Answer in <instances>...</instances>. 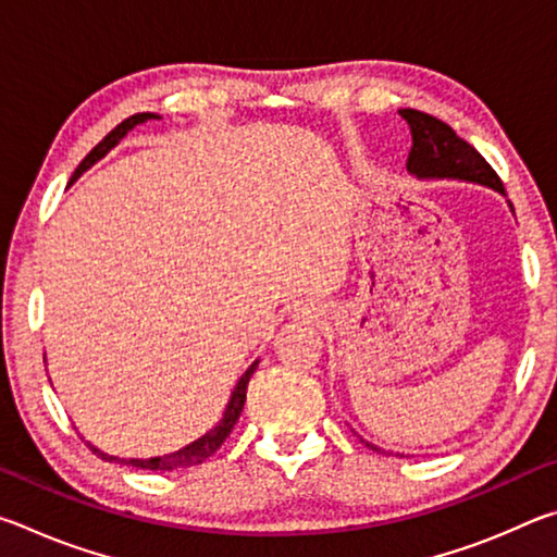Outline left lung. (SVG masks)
<instances>
[{
	"instance_id": "left-lung-1",
	"label": "left lung",
	"mask_w": 557,
	"mask_h": 557,
	"mask_svg": "<svg viewBox=\"0 0 557 557\" xmlns=\"http://www.w3.org/2000/svg\"><path fill=\"white\" fill-rule=\"evenodd\" d=\"M403 120L410 125L412 147L408 154V172L418 178H459V182H471L494 188L504 194V184L492 164L476 152L474 147L465 139L457 137V132L445 122L428 115L420 110H398ZM511 206V201H508ZM513 211V206H511ZM366 442V440H361ZM366 447L381 451V447L366 442Z\"/></svg>"
}]
</instances>
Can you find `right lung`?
<instances>
[{
	"label": "right lung",
	"instance_id": "obj_1",
	"mask_svg": "<svg viewBox=\"0 0 557 557\" xmlns=\"http://www.w3.org/2000/svg\"><path fill=\"white\" fill-rule=\"evenodd\" d=\"M157 117H159V115H154V112H137V115L122 120L120 125L110 132V135L102 137V143H98L96 147L90 149V154H88L86 159H83V162L78 164V169H75V172H73L71 184H73L75 178H78L83 172H86V169H90L92 164H96L98 159L106 157V154L110 152V149L115 147V145L120 143V139L125 137L132 127L143 125V122H147V120H157ZM256 369H258V361L252 363L250 369L240 375L238 385H235V388H233V395H231L228 405H225V412H223V418H221L219 425L206 432L203 437L194 440L191 445H186V447H182V449L172 451V455L149 457V459H120V457L106 455V451H100L98 447H92L90 442H88V447L92 449V455H98V457H102L106 461H117V465H132V467L152 469V471H172V469H184V467L201 465V461L209 459V457L213 455V451L223 445L225 437L231 435L233 425H235V422H238L240 412H243V405H245V393H248V381H250V375L256 373Z\"/></svg>",
	"mask_w": 557,
	"mask_h": 557
}]
</instances>
